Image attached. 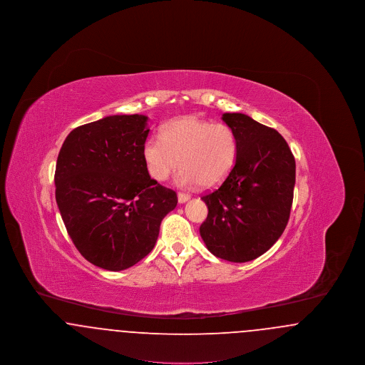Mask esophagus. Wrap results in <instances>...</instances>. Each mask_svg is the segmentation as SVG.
<instances>
[{
  "mask_svg": "<svg viewBox=\"0 0 365 365\" xmlns=\"http://www.w3.org/2000/svg\"><path fill=\"white\" fill-rule=\"evenodd\" d=\"M187 200H190V194H187V192H178V201H179V204H183V202H186Z\"/></svg>",
  "mask_w": 365,
  "mask_h": 365,
  "instance_id": "1",
  "label": "esophagus"
}]
</instances>
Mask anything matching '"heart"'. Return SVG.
I'll use <instances>...</instances> for the list:
<instances>
[{
    "mask_svg": "<svg viewBox=\"0 0 365 365\" xmlns=\"http://www.w3.org/2000/svg\"><path fill=\"white\" fill-rule=\"evenodd\" d=\"M238 137L226 123H213L185 116L168 123L160 135H150L142 148L148 173L165 180L182 164L178 180L182 185L197 182L212 187L225 180L235 165Z\"/></svg>",
    "mask_w": 365,
    "mask_h": 365,
    "instance_id": "b5f03b06",
    "label": "heart"
}]
</instances>
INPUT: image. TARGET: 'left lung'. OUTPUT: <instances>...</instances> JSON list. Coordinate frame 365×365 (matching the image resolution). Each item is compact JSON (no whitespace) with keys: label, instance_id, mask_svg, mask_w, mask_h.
Wrapping results in <instances>:
<instances>
[{"label":"left lung","instance_id":"8db88e82","mask_svg":"<svg viewBox=\"0 0 365 365\" xmlns=\"http://www.w3.org/2000/svg\"><path fill=\"white\" fill-rule=\"evenodd\" d=\"M238 137L234 168L201 198L208 216L200 227L209 252L232 262L255 260L283 234L290 217L295 160L277 130L243 113H225Z\"/></svg>","mask_w":365,"mask_h":365}]
</instances>
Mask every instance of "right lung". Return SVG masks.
Returning <instances> with one entry per match:
<instances>
[{"label": "right lung", "mask_w": 365, "mask_h": 365, "mask_svg": "<svg viewBox=\"0 0 365 365\" xmlns=\"http://www.w3.org/2000/svg\"><path fill=\"white\" fill-rule=\"evenodd\" d=\"M148 116L113 115L72 130L56 164V201L79 253L108 271L148 256L176 192L150 178L142 157Z\"/></svg>", "instance_id": "obj_1"}]
</instances>
